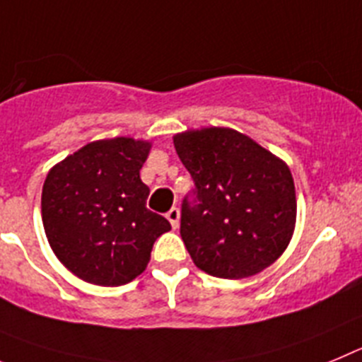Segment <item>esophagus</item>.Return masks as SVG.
Returning <instances> with one entry per match:
<instances>
[{
  "instance_id": "1",
  "label": "esophagus",
  "mask_w": 362,
  "mask_h": 362,
  "mask_svg": "<svg viewBox=\"0 0 362 362\" xmlns=\"http://www.w3.org/2000/svg\"><path fill=\"white\" fill-rule=\"evenodd\" d=\"M165 216H168L171 227H173V229H178V226H180V209H178V207H171Z\"/></svg>"
}]
</instances>
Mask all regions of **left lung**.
Here are the masks:
<instances>
[{"label":"left lung","instance_id":"8db88e82","mask_svg":"<svg viewBox=\"0 0 362 362\" xmlns=\"http://www.w3.org/2000/svg\"><path fill=\"white\" fill-rule=\"evenodd\" d=\"M194 180V204H182L180 234L194 265L211 276L258 274L285 252L296 229L291 169L233 128L187 129L173 136Z\"/></svg>","mask_w":362,"mask_h":362}]
</instances>
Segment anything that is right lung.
<instances>
[{
  "instance_id": "1",
  "label": "right lung",
  "mask_w": 362,
  "mask_h": 362,
  "mask_svg": "<svg viewBox=\"0 0 362 362\" xmlns=\"http://www.w3.org/2000/svg\"><path fill=\"white\" fill-rule=\"evenodd\" d=\"M151 142L115 136L88 142L48 171L41 216L52 250L86 283L119 286L141 276L153 243L171 230L146 207L141 169Z\"/></svg>"
}]
</instances>
